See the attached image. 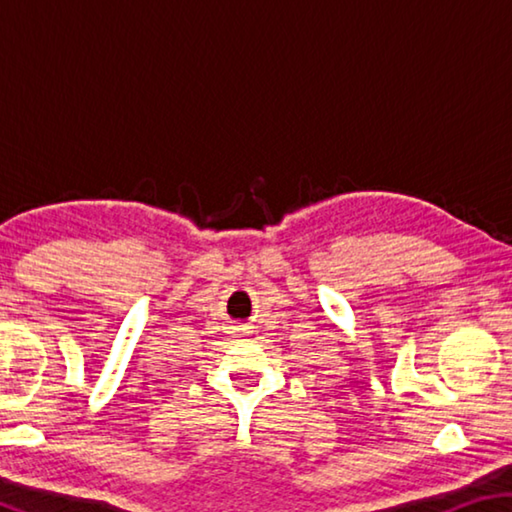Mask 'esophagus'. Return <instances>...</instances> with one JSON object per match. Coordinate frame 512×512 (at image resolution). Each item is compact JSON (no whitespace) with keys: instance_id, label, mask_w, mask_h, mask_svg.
Returning <instances> with one entry per match:
<instances>
[{"instance_id":"esophagus-1","label":"esophagus","mask_w":512,"mask_h":512,"mask_svg":"<svg viewBox=\"0 0 512 512\" xmlns=\"http://www.w3.org/2000/svg\"><path fill=\"white\" fill-rule=\"evenodd\" d=\"M237 334H239V336H246V334H248V325H239V327H237Z\"/></svg>"}]
</instances>
